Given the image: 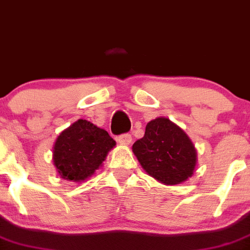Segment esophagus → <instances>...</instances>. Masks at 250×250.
<instances>
[{
  "mask_svg": "<svg viewBox=\"0 0 250 250\" xmlns=\"http://www.w3.org/2000/svg\"><path fill=\"white\" fill-rule=\"evenodd\" d=\"M118 143L122 144V146H129L132 143V136L130 134H122L117 138Z\"/></svg>",
  "mask_w": 250,
  "mask_h": 250,
  "instance_id": "esophagus-1",
  "label": "esophagus"
}]
</instances>
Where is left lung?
<instances>
[{
    "mask_svg": "<svg viewBox=\"0 0 250 250\" xmlns=\"http://www.w3.org/2000/svg\"><path fill=\"white\" fill-rule=\"evenodd\" d=\"M132 150L142 167L164 185H178L191 178L197 164V151L188 136L167 117L148 122L143 138Z\"/></svg>",
    "mask_w": 250,
    "mask_h": 250,
    "instance_id": "left-lung-1",
    "label": "left lung"
}]
</instances>
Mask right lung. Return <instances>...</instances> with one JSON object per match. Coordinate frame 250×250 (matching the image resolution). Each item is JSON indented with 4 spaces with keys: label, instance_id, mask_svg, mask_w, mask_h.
<instances>
[{
    "label": "right lung",
    "instance_id": "1",
    "mask_svg": "<svg viewBox=\"0 0 250 250\" xmlns=\"http://www.w3.org/2000/svg\"><path fill=\"white\" fill-rule=\"evenodd\" d=\"M114 146L116 142L106 130L86 120H78L55 139L53 163L60 178L83 183L102 167Z\"/></svg>",
    "mask_w": 250,
    "mask_h": 250
}]
</instances>
